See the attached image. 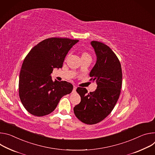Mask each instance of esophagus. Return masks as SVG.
Wrapping results in <instances>:
<instances>
[{"label":"esophagus","instance_id":"esophagus-1","mask_svg":"<svg viewBox=\"0 0 155 155\" xmlns=\"http://www.w3.org/2000/svg\"><path fill=\"white\" fill-rule=\"evenodd\" d=\"M76 89H77V87H76V86H74V87H73V91H72V92H73V93H75V92H76Z\"/></svg>","mask_w":155,"mask_h":155}]
</instances>
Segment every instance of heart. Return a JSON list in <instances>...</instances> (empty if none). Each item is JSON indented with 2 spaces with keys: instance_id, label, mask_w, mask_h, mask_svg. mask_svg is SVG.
<instances>
[{
  "instance_id": "heart-1",
  "label": "heart",
  "mask_w": 155,
  "mask_h": 155,
  "mask_svg": "<svg viewBox=\"0 0 155 155\" xmlns=\"http://www.w3.org/2000/svg\"><path fill=\"white\" fill-rule=\"evenodd\" d=\"M68 57H69V55L67 56V58ZM91 58V55L87 52H85V51H84V52H82V54H81V58Z\"/></svg>"
}]
</instances>
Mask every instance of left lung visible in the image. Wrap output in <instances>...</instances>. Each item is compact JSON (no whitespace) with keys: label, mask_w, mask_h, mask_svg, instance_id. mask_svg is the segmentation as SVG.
<instances>
[{"label":"left lung","mask_w":155,"mask_h":155,"mask_svg":"<svg viewBox=\"0 0 155 155\" xmlns=\"http://www.w3.org/2000/svg\"><path fill=\"white\" fill-rule=\"evenodd\" d=\"M97 61L90 73L97 89L87 94L85 88L76 90L81 100L74 107L76 116L82 123L95 124L104 120L113 110L122 86L121 65L113 51L105 44L92 41Z\"/></svg>","instance_id":"8db88e82"}]
</instances>
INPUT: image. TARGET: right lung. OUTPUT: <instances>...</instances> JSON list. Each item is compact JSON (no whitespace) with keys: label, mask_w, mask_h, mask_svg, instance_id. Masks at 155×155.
Instances as JSON below:
<instances>
[{"label":"right lung","mask_w":155,"mask_h":155,"mask_svg":"<svg viewBox=\"0 0 155 155\" xmlns=\"http://www.w3.org/2000/svg\"><path fill=\"white\" fill-rule=\"evenodd\" d=\"M78 40L48 38L34 46L25 57L20 73L19 96L31 114L43 116L56 108L62 97L70 94L73 85L66 81H53L54 68H61L64 58Z\"/></svg>","instance_id":"right-lung-1"}]
</instances>
